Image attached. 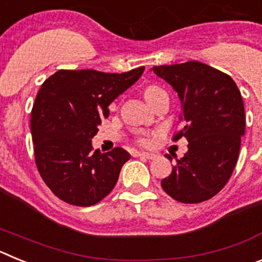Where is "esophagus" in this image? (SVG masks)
Listing matches in <instances>:
<instances>
[{
  "label": "esophagus",
  "mask_w": 262,
  "mask_h": 262,
  "mask_svg": "<svg viewBox=\"0 0 262 262\" xmlns=\"http://www.w3.org/2000/svg\"><path fill=\"white\" fill-rule=\"evenodd\" d=\"M138 156L142 157V159H147V160L156 159V155L149 154V152H140V154H138Z\"/></svg>",
  "instance_id": "1"
}]
</instances>
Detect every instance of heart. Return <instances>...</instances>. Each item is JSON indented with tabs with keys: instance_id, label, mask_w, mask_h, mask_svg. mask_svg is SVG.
<instances>
[{
	"instance_id": "obj_1",
	"label": "heart",
	"mask_w": 262,
	"mask_h": 262,
	"mask_svg": "<svg viewBox=\"0 0 262 262\" xmlns=\"http://www.w3.org/2000/svg\"><path fill=\"white\" fill-rule=\"evenodd\" d=\"M161 92H164V90L160 89L159 86H148L144 92V96H145V98H147L148 102H149V101H151V99L156 96V94L161 93Z\"/></svg>"
}]
</instances>
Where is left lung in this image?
Returning <instances> with one entry per match:
<instances>
[{
  "mask_svg": "<svg viewBox=\"0 0 262 262\" xmlns=\"http://www.w3.org/2000/svg\"><path fill=\"white\" fill-rule=\"evenodd\" d=\"M152 71L178 93L182 127L173 139L184 136L189 142L187 152L176 160L161 186L181 203L210 200L226 186L239 159L245 133L239 88L231 76L195 60Z\"/></svg>",
  "mask_w": 262,
  "mask_h": 262,
  "instance_id": "obj_1",
  "label": "left lung"
}]
</instances>
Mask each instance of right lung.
Wrapping results in <instances>:
<instances>
[{
  "instance_id": "add662e5",
  "label": "right lung",
  "mask_w": 262,
  "mask_h": 262,
  "mask_svg": "<svg viewBox=\"0 0 262 262\" xmlns=\"http://www.w3.org/2000/svg\"><path fill=\"white\" fill-rule=\"evenodd\" d=\"M144 67L105 73L60 69L43 82L31 111L35 164L57 198L73 206L96 205L113 189L129 154L117 147L102 154L92 138L110 105L143 75Z\"/></svg>"
}]
</instances>
